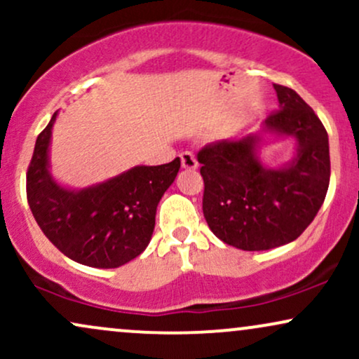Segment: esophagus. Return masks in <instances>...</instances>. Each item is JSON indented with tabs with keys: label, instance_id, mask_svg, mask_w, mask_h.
<instances>
[{
	"label": "esophagus",
	"instance_id": "1",
	"mask_svg": "<svg viewBox=\"0 0 359 359\" xmlns=\"http://www.w3.org/2000/svg\"><path fill=\"white\" fill-rule=\"evenodd\" d=\"M180 162H182V167L187 168V170H194V168H197L196 155H194L192 151H182V154H180Z\"/></svg>",
	"mask_w": 359,
	"mask_h": 359
}]
</instances>
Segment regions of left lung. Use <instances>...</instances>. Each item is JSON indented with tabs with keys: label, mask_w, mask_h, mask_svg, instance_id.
<instances>
[{
	"label": "left lung",
	"mask_w": 359,
	"mask_h": 359,
	"mask_svg": "<svg viewBox=\"0 0 359 359\" xmlns=\"http://www.w3.org/2000/svg\"><path fill=\"white\" fill-rule=\"evenodd\" d=\"M278 108L265 131L297 138V156L266 168L257 156L258 137L208 143L197 154L204 179L203 211L211 231L245 251L277 248L297 240L323 205L331 177L327 131L294 89L273 84Z\"/></svg>",
	"instance_id": "8db88e82"
}]
</instances>
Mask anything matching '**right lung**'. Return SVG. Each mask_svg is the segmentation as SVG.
<instances>
[{
  "mask_svg": "<svg viewBox=\"0 0 359 359\" xmlns=\"http://www.w3.org/2000/svg\"><path fill=\"white\" fill-rule=\"evenodd\" d=\"M57 113L39 135L27 172V199L36 224L65 257L96 269H118L147 248L160 199L175 180L180 158L138 165L106 182L69 191L48 174V145Z\"/></svg>",
  "mask_w": 359,
  "mask_h": 359,
  "instance_id": "right-lung-1",
  "label": "right lung"
}]
</instances>
